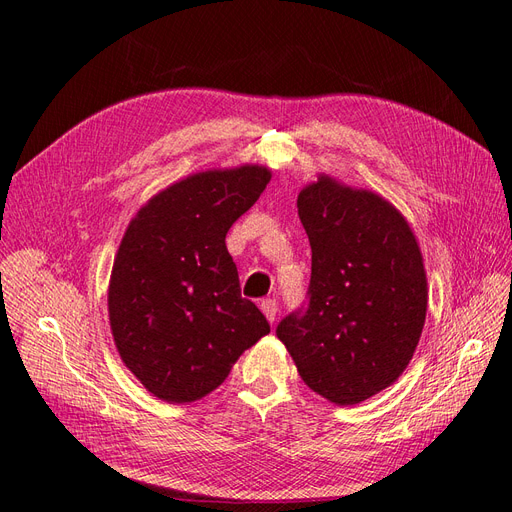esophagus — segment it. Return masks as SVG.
I'll return each mask as SVG.
<instances>
[{
    "mask_svg": "<svg viewBox=\"0 0 512 512\" xmlns=\"http://www.w3.org/2000/svg\"><path fill=\"white\" fill-rule=\"evenodd\" d=\"M260 309H262V314L267 316V320L273 324L275 318H277V303H275V299H265V301L260 303Z\"/></svg>",
    "mask_w": 512,
    "mask_h": 512,
    "instance_id": "1",
    "label": "esophagus"
}]
</instances>
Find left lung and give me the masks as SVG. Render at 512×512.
<instances>
[{
    "instance_id": "1",
    "label": "left lung",
    "mask_w": 512,
    "mask_h": 512,
    "mask_svg": "<svg viewBox=\"0 0 512 512\" xmlns=\"http://www.w3.org/2000/svg\"><path fill=\"white\" fill-rule=\"evenodd\" d=\"M312 245L307 305L277 324L299 376L337 406L391 386L423 333L427 277L414 232L374 192L320 175L297 198Z\"/></svg>"
}]
</instances>
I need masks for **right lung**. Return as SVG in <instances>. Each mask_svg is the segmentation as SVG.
Wrapping results in <instances>:
<instances>
[{"instance_id":"1","label":"right lung","mask_w":512,"mask_h":512,"mask_svg":"<svg viewBox=\"0 0 512 512\" xmlns=\"http://www.w3.org/2000/svg\"><path fill=\"white\" fill-rule=\"evenodd\" d=\"M265 166L196 173L136 213L108 286L121 361L170 404L205 397L271 331L241 297L226 232L267 188Z\"/></svg>"}]
</instances>
